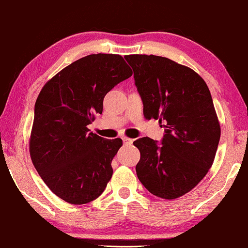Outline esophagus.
I'll return each instance as SVG.
<instances>
[{
	"mask_svg": "<svg viewBox=\"0 0 248 248\" xmlns=\"http://www.w3.org/2000/svg\"><path fill=\"white\" fill-rule=\"evenodd\" d=\"M122 140H123V143L124 144H126V145H129V144H132L133 143V140H132V139H128V137H122Z\"/></svg>",
	"mask_w": 248,
	"mask_h": 248,
	"instance_id": "obj_1",
	"label": "esophagus"
}]
</instances>
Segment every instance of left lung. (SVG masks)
<instances>
[{"label": "left lung", "mask_w": 248, "mask_h": 248, "mask_svg": "<svg viewBox=\"0 0 248 248\" xmlns=\"http://www.w3.org/2000/svg\"><path fill=\"white\" fill-rule=\"evenodd\" d=\"M134 72L144 116L165 123L161 142L136 140V174L153 195L183 196L203 180L214 162L220 127L206 83L192 68L156 55L124 56Z\"/></svg>", "instance_id": "left-lung-1"}]
</instances>
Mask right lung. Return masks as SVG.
<instances>
[{"mask_svg":"<svg viewBox=\"0 0 248 248\" xmlns=\"http://www.w3.org/2000/svg\"><path fill=\"white\" fill-rule=\"evenodd\" d=\"M132 74L121 55L92 54L63 68L40 92L30 154L42 180L67 203H90L111 180L122 140H106L87 125L102 114L105 95Z\"/></svg>","mask_w":248,"mask_h":248,"instance_id":"right-lung-1","label":"right lung"}]
</instances>
